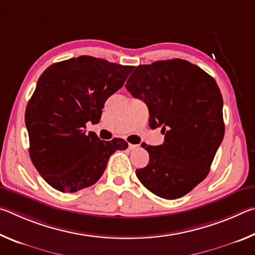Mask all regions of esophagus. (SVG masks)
Instances as JSON below:
<instances>
[{
    "mask_svg": "<svg viewBox=\"0 0 255 255\" xmlns=\"http://www.w3.org/2000/svg\"><path fill=\"white\" fill-rule=\"evenodd\" d=\"M138 147H139V145H135V144H129L128 145V148L129 149H136V148H138Z\"/></svg>",
    "mask_w": 255,
    "mask_h": 255,
    "instance_id": "obj_1",
    "label": "esophagus"
}]
</instances>
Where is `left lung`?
Returning a JSON list of instances; mask_svg holds the SVG:
<instances>
[{
	"label": "left lung",
	"instance_id": "obj_1",
	"mask_svg": "<svg viewBox=\"0 0 255 255\" xmlns=\"http://www.w3.org/2000/svg\"><path fill=\"white\" fill-rule=\"evenodd\" d=\"M126 89L148 108L149 127L162 128L164 143L141 145L149 162L138 180L164 199L183 197L209 173L223 141V97L199 66L174 58L135 68Z\"/></svg>",
	"mask_w": 255,
	"mask_h": 255
}]
</instances>
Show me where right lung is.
I'll return each mask as SVG.
<instances>
[{
    "label": "right lung",
    "mask_w": 255,
    "mask_h": 255,
    "mask_svg": "<svg viewBox=\"0 0 255 255\" xmlns=\"http://www.w3.org/2000/svg\"><path fill=\"white\" fill-rule=\"evenodd\" d=\"M133 66L80 56L50 65L40 75L25 109L29 155L47 183L76 192L101 178L108 159L128 143L86 133V123L100 122L107 99L122 88Z\"/></svg>",
    "instance_id": "right-lung-1"
}]
</instances>
